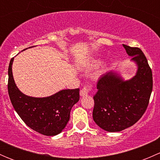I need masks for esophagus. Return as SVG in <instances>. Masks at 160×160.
I'll return each mask as SVG.
<instances>
[{
    "instance_id": "obj_1",
    "label": "esophagus",
    "mask_w": 160,
    "mask_h": 160,
    "mask_svg": "<svg viewBox=\"0 0 160 160\" xmlns=\"http://www.w3.org/2000/svg\"><path fill=\"white\" fill-rule=\"evenodd\" d=\"M92 90V86L91 85H88V86H85L82 88L81 90H80V96L84 97L87 96V95L89 93V92Z\"/></svg>"
}]
</instances>
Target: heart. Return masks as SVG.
Wrapping results in <instances>:
<instances>
[{"label": "heart", "instance_id": "1", "mask_svg": "<svg viewBox=\"0 0 160 160\" xmlns=\"http://www.w3.org/2000/svg\"><path fill=\"white\" fill-rule=\"evenodd\" d=\"M101 64V62L100 60H98V59H94V60H93L91 62V63H90V66L93 67H98V66H100Z\"/></svg>", "mask_w": 160, "mask_h": 160}]
</instances>
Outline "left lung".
I'll return each instance as SVG.
<instances>
[{
    "label": "left lung",
    "mask_w": 160,
    "mask_h": 160,
    "mask_svg": "<svg viewBox=\"0 0 160 160\" xmlns=\"http://www.w3.org/2000/svg\"><path fill=\"white\" fill-rule=\"evenodd\" d=\"M123 46L138 67L136 74L128 80L117 72L104 74L93 96V121L109 132H120L136 123L146 111L152 90V73L144 53L139 48Z\"/></svg>",
    "instance_id": "obj_1"
}]
</instances>
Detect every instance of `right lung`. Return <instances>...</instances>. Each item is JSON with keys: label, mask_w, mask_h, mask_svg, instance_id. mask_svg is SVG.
Segmentation results:
<instances>
[{"label": "right lung", "mask_w": 160, "mask_h": 160, "mask_svg": "<svg viewBox=\"0 0 160 160\" xmlns=\"http://www.w3.org/2000/svg\"><path fill=\"white\" fill-rule=\"evenodd\" d=\"M13 60L9 63L8 90L14 110L32 130L47 136L59 134L70 120L71 108L80 99V89L62 90L46 98L27 96L14 83Z\"/></svg>", "instance_id": "right-lung-1"}]
</instances>
